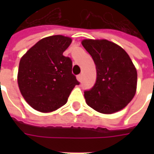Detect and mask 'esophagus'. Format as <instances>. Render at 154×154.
Here are the masks:
<instances>
[{
    "label": "esophagus",
    "mask_w": 154,
    "mask_h": 154,
    "mask_svg": "<svg viewBox=\"0 0 154 154\" xmlns=\"http://www.w3.org/2000/svg\"><path fill=\"white\" fill-rule=\"evenodd\" d=\"M77 79L78 82H81V81H82V75H78V76H77Z\"/></svg>",
    "instance_id": "obj_1"
}]
</instances>
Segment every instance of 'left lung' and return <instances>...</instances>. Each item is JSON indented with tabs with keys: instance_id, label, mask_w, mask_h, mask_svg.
<instances>
[{
	"instance_id": "obj_1",
	"label": "left lung",
	"mask_w": 154,
	"mask_h": 154,
	"mask_svg": "<svg viewBox=\"0 0 154 154\" xmlns=\"http://www.w3.org/2000/svg\"><path fill=\"white\" fill-rule=\"evenodd\" d=\"M82 44L97 67V82L84 92L86 102L102 114H113L132 100L137 89V70L129 54L106 39H83Z\"/></svg>"
}]
</instances>
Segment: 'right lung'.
<instances>
[{
    "instance_id": "right-lung-1",
    "label": "right lung",
    "mask_w": 154,
    "mask_h": 154,
    "mask_svg": "<svg viewBox=\"0 0 154 154\" xmlns=\"http://www.w3.org/2000/svg\"><path fill=\"white\" fill-rule=\"evenodd\" d=\"M70 37L44 38L25 53L20 61L17 82L20 93L30 106L43 113L53 112L67 103L79 82L72 73V63L63 52Z\"/></svg>"
}]
</instances>
